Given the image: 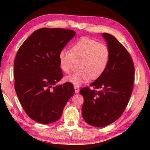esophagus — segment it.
<instances>
[{
  "instance_id": "esophagus-1",
  "label": "esophagus",
  "mask_w": 150,
  "mask_h": 150,
  "mask_svg": "<svg viewBox=\"0 0 150 150\" xmlns=\"http://www.w3.org/2000/svg\"><path fill=\"white\" fill-rule=\"evenodd\" d=\"M74 89H75V93H77L79 92V90H80V89H79V86H74Z\"/></svg>"
}]
</instances>
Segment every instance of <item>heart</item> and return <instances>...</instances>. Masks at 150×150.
<instances>
[{
  "instance_id": "1",
  "label": "heart",
  "mask_w": 150,
  "mask_h": 150,
  "mask_svg": "<svg viewBox=\"0 0 150 150\" xmlns=\"http://www.w3.org/2000/svg\"><path fill=\"white\" fill-rule=\"evenodd\" d=\"M58 58L60 68L66 73L70 71L75 61L79 60V71L64 79L67 82L79 86L103 74L109 62L110 50L106 44L83 37L72 44L71 50H60Z\"/></svg>"
}]
</instances>
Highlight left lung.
Returning a JSON list of instances; mask_svg holds the SVG:
<instances>
[{
  "mask_svg": "<svg viewBox=\"0 0 150 150\" xmlns=\"http://www.w3.org/2000/svg\"><path fill=\"white\" fill-rule=\"evenodd\" d=\"M110 58L103 74L90 84L96 90L83 88L82 115L86 122L104 127L117 120L126 109L132 93L135 69L131 56L112 35L103 33Z\"/></svg>",
  "mask_w": 150,
  "mask_h": 150,
  "instance_id": "1",
  "label": "left lung"
}]
</instances>
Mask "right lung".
Listing matches in <instances>:
<instances>
[{
    "label": "right lung",
    "instance_id": "obj_1",
    "mask_svg": "<svg viewBox=\"0 0 150 150\" xmlns=\"http://www.w3.org/2000/svg\"><path fill=\"white\" fill-rule=\"evenodd\" d=\"M75 34L62 28H41L18 50L13 70L15 91L25 112L37 122L59 120L74 93L69 82L56 84L63 77L59 53Z\"/></svg>",
    "mask_w": 150,
    "mask_h": 150
}]
</instances>
